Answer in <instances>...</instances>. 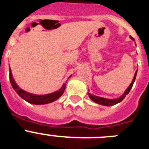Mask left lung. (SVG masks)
<instances>
[{
	"label": "left lung",
	"mask_w": 149,
	"mask_h": 149,
	"mask_svg": "<svg viewBox=\"0 0 149 149\" xmlns=\"http://www.w3.org/2000/svg\"><path fill=\"white\" fill-rule=\"evenodd\" d=\"M131 38L133 39V40H134L132 37H131ZM136 73H137V71H136V73H135V74H134V79H133V81H132V82H131V85L128 86V88L127 89V90L125 92V93H124V94L121 96L120 98H116V99H107V98H101V97H98V96L93 95L89 94V98H90V99L92 100V101H93L94 102H95V103L99 104H101V105H104V106H112V105L116 104L119 103L120 101H122L124 98H125L126 95L128 94L129 92H130V90H131V88H132L133 85H134V81H135V79H136Z\"/></svg>",
	"instance_id": "8db88e82"
}]
</instances>
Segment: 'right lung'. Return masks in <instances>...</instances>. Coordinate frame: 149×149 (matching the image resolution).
Returning <instances> with one entry per match:
<instances>
[{
	"instance_id": "1",
	"label": "right lung",
	"mask_w": 149,
	"mask_h": 149,
	"mask_svg": "<svg viewBox=\"0 0 149 149\" xmlns=\"http://www.w3.org/2000/svg\"><path fill=\"white\" fill-rule=\"evenodd\" d=\"M10 80L11 85L14 90L17 93V94L20 96L21 98L25 100L26 101L29 102L30 104H48L51 102L56 101L58 99L60 96L63 94L64 90L65 88V84H63L61 89L59 91H56L55 93H51L48 95H36L30 94L28 93H26L24 90H22L21 88L18 87V86L15 84L12 76V72L10 68Z\"/></svg>"
}]
</instances>
